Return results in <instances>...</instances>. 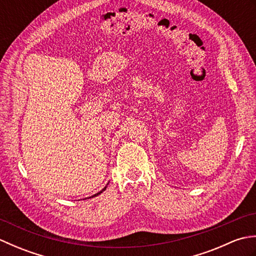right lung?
<instances>
[{
	"instance_id": "add662e5",
	"label": "right lung",
	"mask_w": 256,
	"mask_h": 256,
	"mask_svg": "<svg viewBox=\"0 0 256 256\" xmlns=\"http://www.w3.org/2000/svg\"><path fill=\"white\" fill-rule=\"evenodd\" d=\"M106 187H104V188H103V189L101 190V192H98V194H96L94 196H92V197H96V196H98V194H101L102 192H104V190H106Z\"/></svg>"
}]
</instances>
